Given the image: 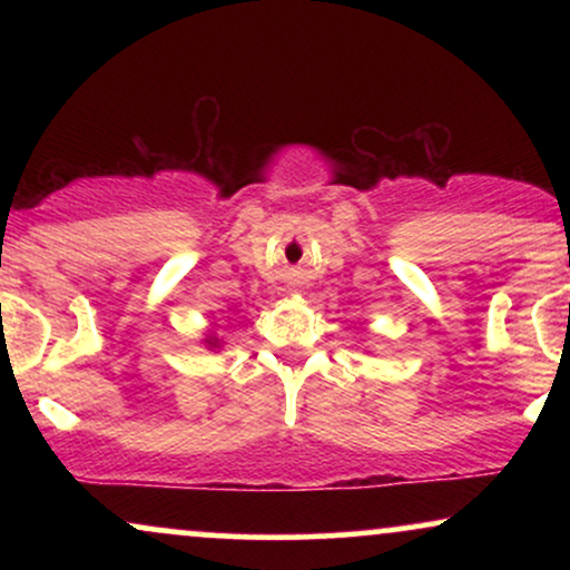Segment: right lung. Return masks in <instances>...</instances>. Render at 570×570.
<instances>
[{
	"label": "right lung",
	"instance_id": "1",
	"mask_svg": "<svg viewBox=\"0 0 570 570\" xmlns=\"http://www.w3.org/2000/svg\"><path fill=\"white\" fill-rule=\"evenodd\" d=\"M206 343H208V348H219V340L217 337H208Z\"/></svg>",
	"mask_w": 570,
	"mask_h": 570
}]
</instances>
